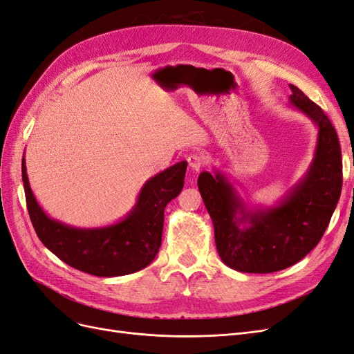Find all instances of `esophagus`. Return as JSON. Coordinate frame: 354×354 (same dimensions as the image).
Here are the masks:
<instances>
[{"label":"esophagus","instance_id":"34e87169","mask_svg":"<svg viewBox=\"0 0 354 354\" xmlns=\"http://www.w3.org/2000/svg\"><path fill=\"white\" fill-rule=\"evenodd\" d=\"M187 162H189V168L192 171H196V173H198V171L203 167V164H205V158H203L202 155L194 153V155H190L187 158Z\"/></svg>","mask_w":354,"mask_h":354}]
</instances>
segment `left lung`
Listing matches in <instances>:
<instances>
[{
	"label": "left lung",
	"instance_id": "obj_1",
	"mask_svg": "<svg viewBox=\"0 0 354 354\" xmlns=\"http://www.w3.org/2000/svg\"><path fill=\"white\" fill-rule=\"evenodd\" d=\"M289 106L317 127L315 158L306 176L273 207H248L229 178L203 171L198 187L214 224L223 263L243 273H273L298 263L322 239L342 186L338 136L329 118L289 84Z\"/></svg>",
	"mask_w": 354,
	"mask_h": 354
}]
</instances>
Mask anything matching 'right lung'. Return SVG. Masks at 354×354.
Listing matches in <instances>:
<instances>
[{"label":"right lung","mask_w":354,"mask_h":354,"mask_svg":"<svg viewBox=\"0 0 354 354\" xmlns=\"http://www.w3.org/2000/svg\"><path fill=\"white\" fill-rule=\"evenodd\" d=\"M187 162L181 160L149 178L127 216L104 227L81 229L48 217L32 194L22 159L28 212L39 241L71 267L94 276H124L145 269L156 257L164 209L185 186Z\"/></svg>","instance_id":"add662e5"}]
</instances>
